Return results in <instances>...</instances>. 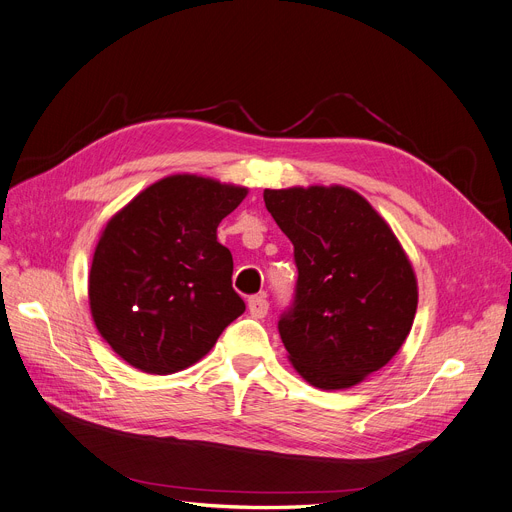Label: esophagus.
Instances as JSON below:
<instances>
[{
  "label": "esophagus",
  "mask_w": 512,
  "mask_h": 512,
  "mask_svg": "<svg viewBox=\"0 0 512 512\" xmlns=\"http://www.w3.org/2000/svg\"><path fill=\"white\" fill-rule=\"evenodd\" d=\"M248 310L254 318H264L268 314V302L264 295H252L248 299Z\"/></svg>",
  "instance_id": "obj_1"
}]
</instances>
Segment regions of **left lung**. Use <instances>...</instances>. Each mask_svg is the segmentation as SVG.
Masks as SVG:
<instances>
[{
	"label": "left lung",
	"instance_id": "obj_1",
	"mask_svg": "<svg viewBox=\"0 0 512 512\" xmlns=\"http://www.w3.org/2000/svg\"><path fill=\"white\" fill-rule=\"evenodd\" d=\"M291 239L297 283L279 318L291 364L324 390L349 388L386 366L405 343L417 283L395 233L353 190H264Z\"/></svg>",
	"mask_w": 512,
	"mask_h": 512
}]
</instances>
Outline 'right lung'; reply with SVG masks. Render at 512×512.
<instances>
[{"mask_svg":"<svg viewBox=\"0 0 512 512\" xmlns=\"http://www.w3.org/2000/svg\"><path fill=\"white\" fill-rule=\"evenodd\" d=\"M246 194L213 179L171 175L107 223L90 266V312L130 366L161 376L184 370L244 314L217 227Z\"/></svg>","mask_w":512,"mask_h":512,"instance_id":"add662e5","label":"right lung"}]
</instances>
